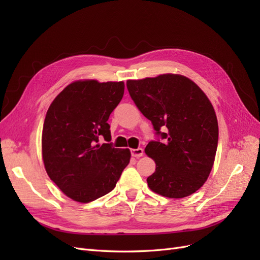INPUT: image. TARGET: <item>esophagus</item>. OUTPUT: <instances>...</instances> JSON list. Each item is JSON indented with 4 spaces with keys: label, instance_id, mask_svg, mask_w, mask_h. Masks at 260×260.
<instances>
[{
    "label": "esophagus",
    "instance_id": "1",
    "mask_svg": "<svg viewBox=\"0 0 260 260\" xmlns=\"http://www.w3.org/2000/svg\"><path fill=\"white\" fill-rule=\"evenodd\" d=\"M143 154H144L143 148H141V147L131 149V155L133 157H137V158H139V157H141V156H143Z\"/></svg>",
    "mask_w": 260,
    "mask_h": 260
}]
</instances>
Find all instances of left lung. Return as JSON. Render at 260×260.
Here are the masks:
<instances>
[{
    "mask_svg": "<svg viewBox=\"0 0 260 260\" xmlns=\"http://www.w3.org/2000/svg\"><path fill=\"white\" fill-rule=\"evenodd\" d=\"M127 88L164 140L145 147L156 164L148 187L169 199L193 194L207 180L218 145L217 117L206 94L188 78L174 74L128 80Z\"/></svg>",
    "mask_w": 260,
    "mask_h": 260,
    "instance_id": "1",
    "label": "left lung"
}]
</instances>
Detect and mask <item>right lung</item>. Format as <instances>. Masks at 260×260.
<instances>
[{"label":"right lung","instance_id":"1","mask_svg":"<svg viewBox=\"0 0 260 260\" xmlns=\"http://www.w3.org/2000/svg\"><path fill=\"white\" fill-rule=\"evenodd\" d=\"M124 83L79 80L67 85L46 113L42 157L46 172L72 200L89 203L111 192L130 161L129 148L111 143L109 115ZM104 137L103 145L98 141Z\"/></svg>","mask_w":260,"mask_h":260}]
</instances>
